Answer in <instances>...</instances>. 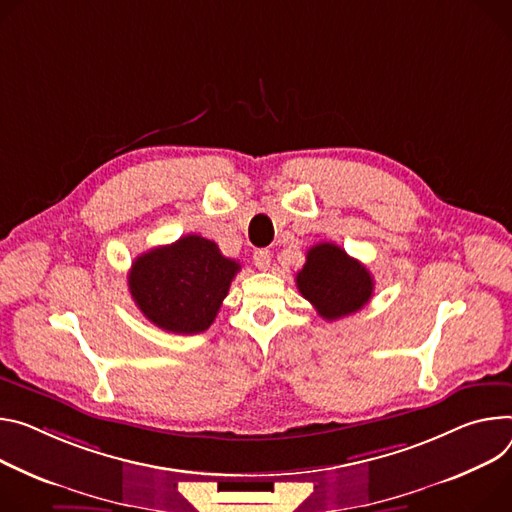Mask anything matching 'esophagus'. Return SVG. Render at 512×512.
<instances>
[{"label":"esophagus","mask_w":512,"mask_h":512,"mask_svg":"<svg viewBox=\"0 0 512 512\" xmlns=\"http://www.w3.org/2000/svg\"><path fill=\"white\" fill-rule=\"evenodd\" d=\"M253 261H255V265H257L261 271H265V269H269V265H271V253H269L267 249H259V251H255V255H253Z\"/></svg>","instance_id":"1"}]
</instances>
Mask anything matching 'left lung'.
<instances>
[{"label": "left lung", "mask_w": 512, "mask_h": 512, "mask_svg": "<svg viewBox=\"0 0 512 512\" xmlns=\"http://www.w3.org/2000/svg\"><path fill=\"white\" fill-rule=\"evenodd\" d=\"M296 286L322 318L337 320L369 302L374 294V277L363 263L349 257L335 243H318L306 253Z\"/></svg>", "instance_id": "8db88e82"}]
</instances>
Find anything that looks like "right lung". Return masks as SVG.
I'll use <instances>...</instances> for the list:
<instances>
[{"instance_id": "1", "label": "right lung", "mask_w": 512, "mask_h": 512, "mask_svg": "<svg viewBox=\"0 0 512 512\" xmlns=\"http://www.w3.org/2000/svg\"><path fill=\"white\" fill-rule=\"evenodd\" d=\"M241 271L214 241L198 235L138 255L128 271L134 304L155 327L198 335L214 322L230 282Z\"/></svg>"}]
</instances>
